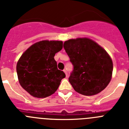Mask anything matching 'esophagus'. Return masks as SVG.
Instances as JSON below:
<instances>
[{"mask_svg": "<svg viewBox=\"0 0 129 129\" xmlns=\"http://www.w3.org/2000/svg\"><path fill=\"white\" fill-rule=\"evenodd\" d=\"M64 72L66 74V77H68V72H67V70H64Z\"/></svg>", "mask_w": 129, "mask_h": 129, "instance_id": "obj_1", "label": "esophagus"}]
</instances>
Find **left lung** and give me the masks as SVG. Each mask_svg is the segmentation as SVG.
<instances>
[{
	"mask_svg": "<svg viewBox=\"0 0 129 129\" xmlns=\"http://www.w3.org/2000/svg\"><path fill=\"white\" fill-rule=\"evenodd\" d=\"M63 47L74 67L68 80L76 92L93 95L107 87L111 80L113 64L103 48L88 38L68 40Z\"/></svg>",
	"mask_w": 129,
	"mask_h": 129,
	"instance_id": "8db88e82",
	"label": "left lung"
}]
</instances>
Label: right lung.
Masks as SVG:
<instances>
[{
    "label": "right lung",
    "mask_w": 129,
    "mask_h": 129,
    "mask_svg": "<svg viewBox=\"0 0 129 129\" xmlns=\"http://www.w3.org/2000/svg\"><path fill=\"white\" fill-rule=\"evenodd\" d=\"M62 48V41H42L31 45L21 55L17 64L18 79L30 95L44 98L57 90L66 76L58 70L54 56Z\"/></svg>",
    "instance_id": "1"
}]
</instances>
